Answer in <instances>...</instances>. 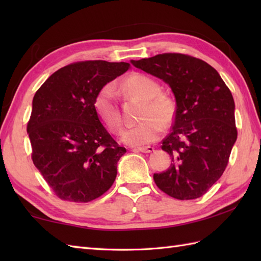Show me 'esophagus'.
Here are the masks:
<instances>
[{
	"label": "esophagus",
	"instance_id": "obj_1",
	"mask_svg": "<svg viewBox=\"0 0 261 261\" xmlns=\"http://www.w3.org/2000/svg\"><path fill=\"white\" fill-rule=\"evenodd\" d=\"M138 150L143 152V153H150L154 150V148L151 146H147V147H138Z\"/></svg>",
	"mask_w": 261,
	"mask_h": 261
}]
</instances>
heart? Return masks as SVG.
Masks as SVG:
<instances>
[{"label":"heart","mask_w":261,"mask_h":261,"mask_svg":"<svg viewBox=\"0 0 261 261\" xmlns=\"http://www.w3.org/2000/svg\"><path fill=\"white\" fill-rule=\"evenodd\" d=\"M121 92L145 101L140 123L125 129L121 139L126 145L141 146L156 141L163 126H168L175 115V103L168 95L160 93L158 82L146 74H134L122 82ZM94 110L110 131L118 132L122 118L115 93L111 85H105L94 98Z\"/></svg>","instance_id":"obj_1"}]
</instances>
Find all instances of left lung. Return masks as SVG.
Here are the masks:
<instances>
[{
    "mask_svg": "<svg viewBox=\"0 0 261 261\" xmlns=\"http://www.w3.org/2000/svg\"><path fill=\"white\" fill-rule=\"evenodd\" d=\"M131 63L167 83L176 98L173 129L162 146L173 164L153 175L154 182L181 201L203 196L222 176L238 137L229 87L212 66L190 55L167 53Z\"/></svg>",
    "mask_w": 261,
    "mask_h": 261,
    "instance_id": "1",
    "label": "left lung"
}]
</instances>
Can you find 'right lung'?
Masks as SVG:
<instances>
[{
  "label": "right lung",
  "mask_w": 261,
  "mask_h": 261,
  "mask_svg": "<svg viewBox=\"0 0 261 261\" xmlns=\"http://www.w3.org/2000/svg\"><path fill=\"white\" fill-rule=\"evenodd\" d=\"M129 63L86 60L58 69L36 92L28 122L38 170L56 196L75 203L99 197L113 185L126 152L99 121L94 98Z\"/></svg>",
  "instance_id": "1"
}]
</instances>
